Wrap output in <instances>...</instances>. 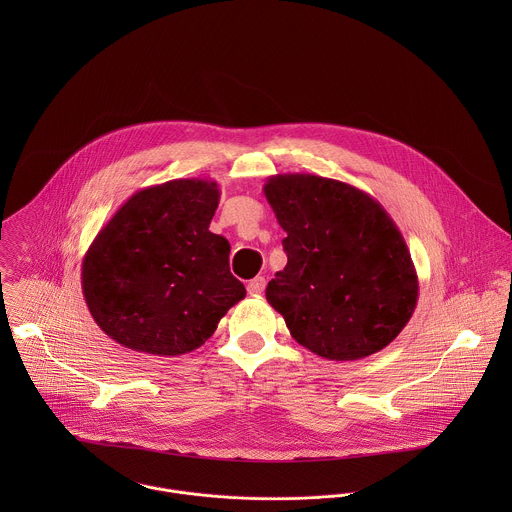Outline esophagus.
Listing matches in <instances>:
<instances>
[{
	"mask_svg": "<svg viewBox=\"0 0 512 512\" xmlns=\"http://www.w3.org/2000/svg\"><path fill=\"white\" fill-rule=\"evenodd\" d=\"M264 290H266V278L264 276H258V278L248 282V293L250 295H260Z\"/></svg>",
	"mask_w": 512,
	"mask_h": 512,
	"instance_id": "34e87169",
	"label": "esophagus"
}]
</instances>
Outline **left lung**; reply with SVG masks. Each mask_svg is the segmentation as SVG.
I'll use <instances>...</instances> for the list:
<instances>
[{"label": "left lung", "instance_id": "8db88e82", "mask_svg": "<svg viewBox=\"0 0 512 512\" xmlns=\"http://www.w3.org/2000/svg\"><path fill=\"white\" fill-rule=\"evenodd\" d=\"M264 195L286 230L288 264L266 288L293 339L329 361L388 347L418 303L396 222L365 191L311 173L272 175Z\"/></svg>", "mask_w": 512, "mask_h": 512}]
</instances>
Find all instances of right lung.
<instances>
[{"label": "right lung", "mask_w": 512, "mask_h": 512, "mask_svg": "<svg viewBox=\"0 0 512 512\" xmlns=\"http://www.w3.org/2000/svg\"><path fill=\"white\" fill-rule=\"evenodd\" d=\"M213 179H173L134 193L82 258V293L96 325L126 349L177 357L205 345L246 290L230 244L209 230Z\"/></svg>", "instance_id": "right-lung-1"}]
</instances>
